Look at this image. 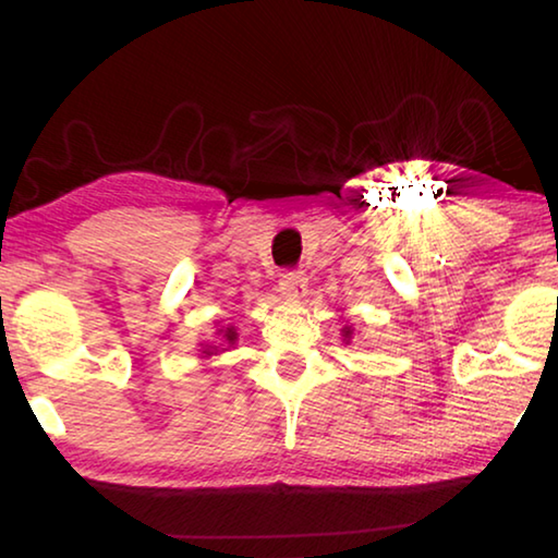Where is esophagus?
Here are the masks:
<instances>
[{
    "mask_svg": "<svg viewBox=\"0 0 558 558\" xmlns=\"http://www.w3.org/2000/svg\"><path fill=\"white\" fill-rule=\"evenodd\" d=\"M305 286H307V278L302 270H286L278 282V288L286 298H302L305 295Z\"/></svg>",
    "mask_w": 558,
    "mask_h": 558,
    "instance_id": "obj_1",
    "label": "esophagus"
}]
</instances>
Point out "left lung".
Listing matches in <instances>:
<instances>
[{"mask_svg": "<svg viewBox=\"0 0 558 558\" xmlns=\"http://www.w3.org/2000/svg\"><path fill=\"white\" fill-rule=\"evenodd\" d=\"M349 335H352V332H349V327H347V329H344V337H349Z\"/></svg>", "mask_w": 558, "mask_h": 558, "instance_id": "left-lung-1", "label": "left lung"}]
</instances>
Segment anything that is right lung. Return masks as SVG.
Segmentation results:
<instances>
[{
  "label": "right lung",
  "mask_w": 558,
  "mask_h": 558,
  "mask_svg": "<svg viewBox=\"0 0 558 558\" xmlns=\"http://www.w3.org/2000/svg\"><path fill=\"white\" fill-rule=\"evenodd\" d=\"M223 339H226V342H229V344H233V342H235V329H233V327H226Z\"/></svg>",
  "instance_id": "add662e5"
}]
</instances>
